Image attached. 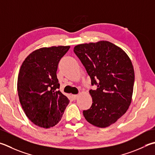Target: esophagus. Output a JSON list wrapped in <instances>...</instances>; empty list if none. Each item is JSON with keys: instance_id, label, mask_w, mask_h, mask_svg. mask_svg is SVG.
I'll return each mask as SVG.
<instances>
[{"instance_id": "34e87169", "label": "esophagus", "mask_w": 155, "mask_h": 155, "mask_svg": "<svg viewBox=\"0 0 155 155\" xmlns=\"http://www.w3.org/2000/svg\"><path fill=\"white\" fill-rule=\"evenodd\" d=\"M78 95H72V97L74 100L77 99L78 98Z\"/></svg>"}]
</instances>
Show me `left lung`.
<instances>
[{
    "label": "left lung",
    "mask_w": 155,
    "mask_h": 155,
    "mask_svg": "<svg viewBox=\"0 0 155 155\" xmlns=\"http://www.w3.org/2000/svg\"><path fill=\"white\" fill-rule=\"evenodd\" d=\"M74 52L80 59L97 89L89 91L93 104L83 111L88 122L99 128L114 124L131 104L134 71L122 49L107 41L76 45Z\"/></svg>",
    "instance_id": "left-lung-1"
}]
</instances>
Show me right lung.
Masks as SVG:
<instances>
[{
    "label": "right lung",
    "instance_id": "1",
    "mask_svg": "<svg viewBox=\"0 0 155 155\" xmlns=\"http://www.w3.org/2000/svg\"><path fill=\"white\" fill-rule=\"evenodd\" d=\"M70 46L42 48L33 51L21 66L17 81L20 104L27 117L41 128L58 123L69 100L60 91L56 71Z\"/></svg>",
    "mask_w": 155,
    "mask_h": 155
}]
</instances>
